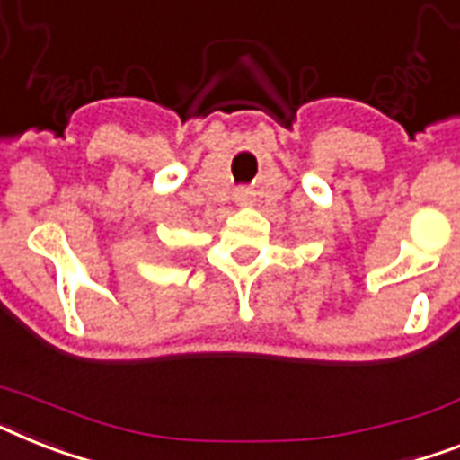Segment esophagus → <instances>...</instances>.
<instances>
[{"label":"esophagus","mask_w":460,"mask_h":460,"mask_svg":"<svg viewBox=\"0 0 460 460\" xmlns=\"http://www.w3.org/2000/svg\"><path fill=\"white\" fill-rule=\"evenodd\" d=\"M234 200H236L241 208H248V205L255 203V193L250 191V189H238V191L234 193Z\"/></svg>","instance_id":"34e87169"}]
</instances>
